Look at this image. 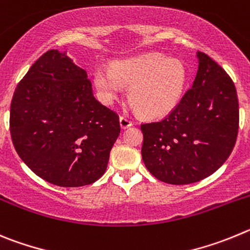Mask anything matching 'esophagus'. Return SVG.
Segmentation results:
<instances>
[{
	"mask_svg": "<svg viewBox=\"0 0 250 250\" xmlns=\"http://www.w3.org/2000/svg\"><path fill=\"white\" fill-rule=\"evenodd\" d=\"M120 125H121V128L122 129H125V128H129L130 125H133V122L128 118V117L125 116H121L120 117Z\"/></svg>",
	"mask_w": 250,
	"mask_h": 250,
	"instance_id": "1",
	"label": "esophagus"
}]
</instances>
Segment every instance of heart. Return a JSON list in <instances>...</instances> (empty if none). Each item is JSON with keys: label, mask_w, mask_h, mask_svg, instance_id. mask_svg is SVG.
I'll use <instances>...</instances> for the list:
<instances>
[{"label": "heart", "mask_w": 250, "mask_h": 250, "mask_svg": "<svg viewBox=\"0 0 250 250\" xmlns=\"http://www.w3.org/2000/svg\"><path fill=\"white\" fill-rule=\"evenodd\" d=\"M187 68L182 61L161 53H146L98 66L93 84L104 104H112L129 88V100L146 118L159 120L175 109L186 89Z\"/></svg>", "instance_id": "heart-1"}]
</instances>
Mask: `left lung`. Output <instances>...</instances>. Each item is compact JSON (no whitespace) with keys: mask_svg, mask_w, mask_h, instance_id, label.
Returning <instances> with one entry per match:
<instances>
[{"mask_svg":"<svg viewBox=\"0 0 250 250\" xmlns=\"http://www.w3.org/2000/svg\"><path fill=\"white\" fill-rule=\"evenodd\" d=\"M198 72L174 111L145 123L142 158L157 179L189 184L207 178L228 159L239 127V104L231 78L217 62L197 52Z\"/></svg>","mask_w":250,"mask_h":250,"instance_id":"1","label":"left lung"}]
</instances>
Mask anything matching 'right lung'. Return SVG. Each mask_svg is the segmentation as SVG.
Instances as JSON below:
<instances>
[{"mask_svg":"<svg viewBox=\"0 0 250 250\" xmlns=\"http://www.w3.org/2000/svg\"><path fill=\"white\" fill-rule=\"evenodd\" d=\"M13 146L40 178L60 187L100 179L121 132L116 112L98 102L87 72L58 49L31 66L13 93Z\"/></svg>","mask_w":250,"mask_h":250,"instance_id":"1","label":"right lung"}]
</instances>
